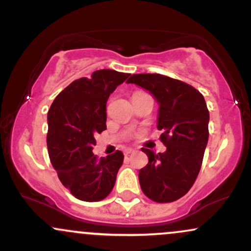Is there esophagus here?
<instances>
[{"label":"esophagus","instance_id":"1","mask_svg":"<svg viewBox=\"0 0 251 251\" xmlns=\"http://www.w3.org/2000/svg\"><path fill=\"white\" fill-rule=\"evenodd\" d=\"M134 152H135V151H134L133 148H126V150H125V154L126 155L130 154V153H134Z\"/></svg>","mask_w":251,"mask_h":251}]
</instances>
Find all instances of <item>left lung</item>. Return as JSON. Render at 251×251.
Returning <instances> with one entry per match:
<instances>
[{
    "label": "left lung",
    "mask_w": 251,
    "mask_h": 251,
    "mask_svg": "<svg viewBox=\"0 0 251 251\" xmlns=\"http://www.w3.org/2000/svg\"><path fill=\"white\" fill-rule=\"evenodd\" d=\"M135 83L153 96L159 105L157 128L166 146L155 154L142 148L148 164L139 172L145 195L155 202L178 200L189 191L200 172L208 142L209 112L203 96L188 83L160 74H133Z\"/></svg>",
    "instance_id": "8db88e82"
}]
</instances>
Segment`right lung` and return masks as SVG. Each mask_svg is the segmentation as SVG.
Here are the masks:
<instances>
[{
  "label": "right lung",
  "instance_id": "obj_1",
  "mask_svg": "<svg viewBox=\"0 0 251 251\" xmlns=\"http://www.w3.org/2000/svg\"><path fill=\"white\" fill-rule=\"evenodd\" d=\"M129 74L100 69L73 81L55 98L48 112L47 144L62 184L81 201L106 198L122 166L123 153L98 158L94 135L106 129V101Z\"/></svg>",
  "mask_w": 251,
  "mask_h": 251
}]
</instances>
